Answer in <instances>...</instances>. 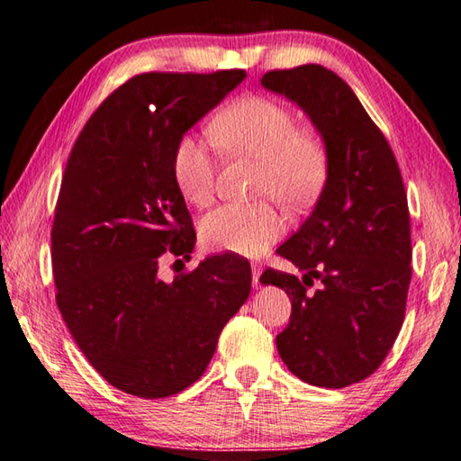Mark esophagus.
Wrapping results in <instances>:
<instances>
[{
  "label": "esophagus",
  "instance_id": "obj_1",
  "mask_svg": "<svg viewBox=\"0 0 461 461\" xmlns=\"http://www.w3.org/2000/svg\"><path fill=\"white\" fill-rule=\"evenodd\" d=\"M251 269H253V285L255 287H261V284H259V279H261V273H263V267L259 263H253L251 265Z\"/></svg>",
  "mask_w": 461,
  "mask_h": 461
}]
</instances>
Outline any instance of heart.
I'll return each instance as SVG.
<instances>
[{"label": "heart", "instance_id": "obj_1", "mask_svg": "<svg viewBox=\"0 0 461 461\" xmlns=\"http://www.w3.org/2000/svg\"><path fill=\"white\" fill-rule=\"evenodd\" d=\"M208 131L222 151L261 161V196L303 206L318 196L326 180L328 156L321 137L313 129L295 127L294 113L269 96H239L218 111ZM172 176L185 202L208 206L216 176L212 148L196 135H184L176 143ZM281 229L284 222L271 204H226L202 218L200 240L208 251L259 257Z\"/></svg>", "mask_w": 461, "mask_h": 461}]
</instances>
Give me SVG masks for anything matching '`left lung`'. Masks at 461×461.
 <instances>
[{
	"label": "left lung",
	"mask_w": 461,
	"mask_h": 461,
	"mask_svg": "<svg viewBox=\"0 0 461 461\" xmlns=\"http://www.w3.org/2000/svg\"><path fill=\"white\" fill-rule=\"evenodd\" d=\"M261 85L295 103L324 141L328 174L312 214L277 249L303 277L267 269L292 300L281 360L303 383L342 389L381 366L405 318L411 224L397 159L358 96L320 64L271 70ZM321 287L309 292L312 279Z\"/></svg>",
	"instance_id": "1"
}]
</instances>
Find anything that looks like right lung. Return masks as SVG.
Listing matches in <instances>:
<instances>
[{"label":"right lung","mask_w":461,"mask_h":461,"mask_svg":"<svg viewBox=\"0 0 461 461\" xmlns=\"http://www.w3.org/2000/svg\"><path fill=\"white\" fill-rule=\"evenodd\" d=\"M245 70L145 72L104 99L70 151L52 224L56 303L104 381L164 399L204 375L222 328L251 294V265L214 255L174 281L196 235L172 176L176 143L243 83Z\"/></svg>","instance_id":"right-lung-1"}]
</instances>
